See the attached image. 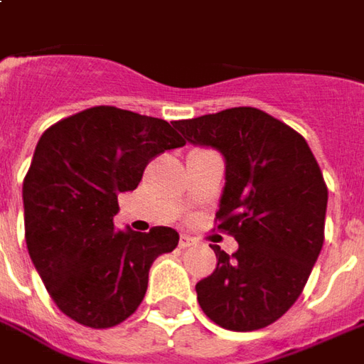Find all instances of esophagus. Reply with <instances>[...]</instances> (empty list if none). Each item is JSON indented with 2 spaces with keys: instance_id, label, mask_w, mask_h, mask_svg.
I'll list each match as a JSON object with an SVG mask.
<instances>
[{
  "instance_id": "34e87169",
  "label": "esophagus",
  "mask_w": 364,
  "mask_h": 364,
  "mask_svg": "<svg viewBox=\"0 0 364 364\" xmlns=\"http://www.w3.org/2000/svg\"><path fill=\"white\" fill-rule=\"evenodd\" d=\"M193 243H195V241H193L189 235H181V239H179V247H181V249H187V247H191Z\"/></svg>"
}]
</instances>
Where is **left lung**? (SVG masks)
Segmentation results:
<instances>
[{
  "mask_svg": "<svg viewBox=\"0 0 364 364\" xmlns=\"http://www.w3.org/2000/svg\"><path fill=\"white\" fill-rule=\"evenodd\" d=\"M185 143L225 159L219 229L233 255L211 245L217 267L195 291L203 313L229 331H257L283 317L303 293L325 241L328 191L306 141L269 113L233 107L175 121Z\"/></svg>",
  "mask_w": 364,
  "mask_h": 364,
  "instance_id": "1",
  "label": "left lung"
}]
</instances>
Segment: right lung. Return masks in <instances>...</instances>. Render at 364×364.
Here are the masks:
<instances>
[{
	"mask_svg": "<svg viewBox=\"0 0 364 364\" xmlns=\"http://www.w3.org/2000/svg\"><path fill=\"white\" fill-rule=\"evenodd\" d=\"M185 141L171 123L99 105L58 121L37 141L23 179L29 257L61 313L115 327L141 305L149 269L179 233L117 231V197L137 189L147 163Z\"/></svg>",
	"mask_w": 364,
	"mask_h": 364,
	"instance_id": "1",
	"label": "right lung"
}]
</instances>
